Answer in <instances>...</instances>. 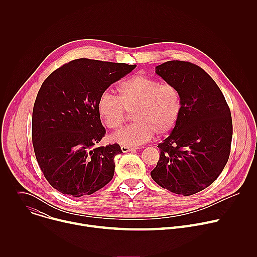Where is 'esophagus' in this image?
Masks as SVG:
<instances>
[{"mask_svg":"<svg viewBox=\"0 0 257 257\" xmlns=\"http://www.w3.org/2000/svg\"><path fill=\"white\" fill-rule=\"evenodd\" d=\"M139 148H130V146H126V145H122L121 150L123 153H128V152H134L137 151Z\"/></svg>","mask_w":257,"mask_h":257,"instance_id":"1","label":"esophagus"}]
</instances>
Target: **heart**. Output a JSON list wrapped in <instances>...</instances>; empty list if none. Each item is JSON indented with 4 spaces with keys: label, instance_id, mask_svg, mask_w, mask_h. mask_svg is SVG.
<instances>
[{
    "label": "heart",
    "instance_id": "obj_1",
    "mask_svg": "<svg viewBox=\"0 0 257 257\" xmlns=\"http://www.w3.org/2000/svg\"><path fill=\"white\" fill-rule=\"evenodd\" d=\"M118 97L103 92L97 99V114L103 124L118 130L132 111L135 121L113 136V140L126 146L148 142L155 133L169 134L177 125L182 112V95L177 85L162 82L144 73L132 75L117 86Z\"/></svg>",
    "mask_w": 257,
    "mask_h": 257
}]
</instances>
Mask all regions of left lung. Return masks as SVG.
Returning <instances> with one entry per match:
<instances>
[{"label":"left lung","mask_w":257,"mask_h":257,"mask_svg":"<svg viewBox=\"0 0 257 257\" xmlns=\"http://www.w3.org/2000/svg\"><path fill=\"white\" fill-rule=\"evenodd\" d=\"M156 72L180 89L182 112L170 136L158 145L161 157L151 175L161 187L189 196L208 187L229 160L231 111L221 89L199 66L168 61Z\"/></svg>","instance_id":"obj_1"}]
</instances>
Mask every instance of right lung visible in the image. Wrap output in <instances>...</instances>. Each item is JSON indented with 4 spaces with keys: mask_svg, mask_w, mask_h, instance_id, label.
Here are the masks:
<instances>
[{
    "mask_svg": "<svg viewBox=\"0 0 257 257\" xmlns=\"http://www.w3.org/2000/svg\"><path fill=\"white\" fill-rule=\"evenodd\" d=\"M136 65L77 59L56 69L44 81L32 109L36 161L59 192L81 197L113 179L118 143L95 146L105 134L97 99Z\"/></svg>",
    "mask_w": 257,
    "mask_h": 257,
    "instance_id": "obj_1",
    "label": "right lung"
}]
</instances>
